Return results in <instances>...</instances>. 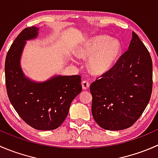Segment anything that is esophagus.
Segmentation results:
<instances>
[{
  "instance_id": "34e87169",
  "label": "esophagus",
  "mask_w": 158,
  "mask_h": 158,
  "mask_svg": "<svg viewBox=\"0 0 158 158\" xmlns=\"http://www.w3.org/2000/svg\"><path fill=\"white\" fill-rule=\"evenodd\" d=\"M89 82L87 80H83L82 82V89H84V90H85V89H87L89 87Z\"/></svg>"
}]
</instances>
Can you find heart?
I'll return each mask as SVG.
<instances>
[{"mask_svg":"<svg viewBox=\"0 0 158 158\" xmlns=\"http://www.w3.org/2000/svg\"><path fill=\"white\" fill-rule=\"evenodd\" d=\"M121 52V44L117 40L105 35L94 36L84 42L77 50L78 56L89 60V69L101 75L112 67Z\"/></svg>","mask_w":158,"mask_h":158,"instance_id":"1","label":"heart"}]
</instances>
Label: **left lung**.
Instances as JSON below:
<instances>
[{
  "label": "left lung",
  "mask_w": 158,
  "mask_h": 158,
  "mask_svg": "<svg viewBox=\"0 0 158 158\" xmlns=\"http://www.w3.org/2000/svg\"><path fill=\"white\" fill-rule=\"evenodd\" d=\"M152 85L151 55L133 32L128 50L91 84L92 113L96 123L109 131L130 128L147 107Z\"/></svg>",
  "instance_id": "8db88e82"
}]
</instances>
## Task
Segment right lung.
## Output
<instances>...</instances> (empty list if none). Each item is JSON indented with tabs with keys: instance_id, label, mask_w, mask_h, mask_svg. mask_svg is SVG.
Listing matches in <instances>:
<instances>
[{
	"instance_id": "obj_1",
	"label": "right lung",
	"mask_w": 158,
	"mask_h": 158,
	"mask_svg": "<svg viewBox=\"0 0 158 158\" xmlns=\"http://www.w3.org/2000/svg\"><path fill=\"white\" fill-rule=\"evenodd\" d=\"M38 28H25L10 46L5 60L7 95L20 118L32 128L53 130L60 126L69 112L72 101L82 92L81 76H55L36 83L22 73L20 58L27 40L37 36Z\"/></svg>"
}]
</instances>
